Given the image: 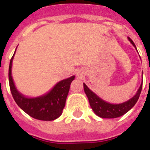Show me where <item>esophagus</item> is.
Masks as SVG:
<instances>
[{
  "instance_id": "1",
  "label": "esophagus",
  "mask_w": 150,
  "mask_h": 150,
  "mask_svg": "<svg viewBox=\"0 0 150 150\" xmlns=\"http://www.w3.org/2000/svg\"><path fill=\"white\" fill-rule=\"evenodd\" d=\"M76 75L78 76L79 78H81L82 76H83V72H81V71H78L77 73H76Z\"/></svg>"
}]
</instances>
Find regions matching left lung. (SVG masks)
Here are the masks:
<instances>
[{"label": "left lung", "mask_w": 150, "mask_h": 150, "mask_svg": "<svg viewBox=\"0 0 150 150\" xmlns=\"http://www.w3.org/2000/svg\"><path fill=\"white\" fill-rule=\"evenodd\" d=\"M129 40L132 44V46L136 48L135 44L132 42V39L129 38ZM83 89L88 96L90 106L92 108L93 112L101 118H109L110 119V118H116V117L123 116L124 114L128 112L135 105L136 103L138 100L140 94L142 92V83L140 86L137 92L136 93L133 97H132L126 102L118 104H112L103 100L101 98L95 94L93 91H91L85 83H83Z\"/></svg>", "instance_id": "8db88e82"}]
</instances>
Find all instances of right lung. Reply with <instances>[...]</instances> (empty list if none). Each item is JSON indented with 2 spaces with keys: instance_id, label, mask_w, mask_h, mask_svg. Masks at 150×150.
Listing matches in <instances>:
<instances>
[{
  "instance_id": "obj_1",
  "label": "right lung",
  "mask_w": 150,
  "mask_h": 150,
  "mask_svg": "<svg viewBox=\"0 0 150 150\" xmlns=\"http://www.w3.org/2000/svg\"><path fill=\"white\" fill-rule=\"evenodd\" d=\"M13 56L14 54L12 57L8 67V82L15 102L25 112L34 119L40 120H54L57 119L61 116L65 107L70 85L75 79V76L73 75L59 82L46 95L35 98H28L17 90L12 78L11 68Z\"/></svg>"
}]
</instances>
